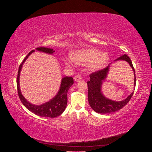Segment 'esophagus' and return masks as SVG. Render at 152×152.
Wrapping results in <instances>:
<instances>
[{"mask_svg": "<svg viewBox=\"0 0 152 152\" xmlns=\"http://www.w3.org/2000/svg\"><path fill=\"white\" fill-rule=\"evenodd\" d=\"M82 79V77L80 74H78L75 77H74V80L75 82H79V80H80Z\"/></svg>", "mask_w": 152, "mask_h": 152, "instance_id": "obj_1", "label": "esophagus"}]
</instances>
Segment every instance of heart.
<instances>
[{"label":"heart","mask_w":152,"mask_h":152,"mask_svg":"<svg viewBox=\"0 0 152 152\" xmlns=\"http://www.w3.org/2000/svg\"><path fill=\"white\" fill-rule=\"evenodd\" d=\"M72 60L77 65H89L91 70L96 72L102 70L107 65L109 56L107 53L95 49H81L72 52L70 54ZM65 65H69L70 62L68 59H64Z\"/></svg>","instance_id":"heart-1"}]
</instances>
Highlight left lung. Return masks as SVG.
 <instances>
[{"instance_id":"obj_1","label":"left lung","mask_w":152,"mask_h":152,"mask_svg":"<svg viewBox=\"0 0 152 152\" xmlns=\"http://www.w3.org/2000/svg\"><path fill=\"white\" fill-rule=\"evenodd\" d=\"M118 60H123L127 62L131 67L132 68L134 75V87L136 86V75L135 70L133 67L132 61L127 55L124 54L122 56L119 57L115 61ZM110 64L103 70H99L90 74V80L87 81V87H88V101L91 108L94 111L98 113H109L112 112H117L121 110L128 103L131 97L132 96L134 91L127 97L125 99L122 101H118L115 102L105 96L102 93V86L103 82L107 79V75L110 70Z\"/></svg>"}]
</instances>
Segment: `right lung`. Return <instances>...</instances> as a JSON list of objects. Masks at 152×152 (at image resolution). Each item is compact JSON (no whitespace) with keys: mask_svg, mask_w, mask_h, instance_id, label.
<instances>
[{"mask_svg":"<svg viewBox=\"0 0 152 152\" xmlns=\"http://www.w3.org/2000/svg\"><path fill=\"white\" fill-rule=\"evenodd\" d=\"M36 50H39L40 52H42L50 54H52L54 53V50H53V49L46 48H36ZM35 50H32L31 51H30L28 54V55H27L24 59V60L21 63V65L19 67V70H18L16 83L19 98L23 104L28 110H30V112L35 113L37 115L49 118H54L58 117L65 111V110L66 107L67 93L68 89H70V87L73 84V79L72 77L66 76L63 77L61 79L60 87H59V89L58 92V93L53 99L49 101L48 102L44 103L40 105H35L30 103L24 98V96L21 94L20 87V77L23 65V63L26 60V59L28 58L30 55Z\"/></svg>","mask_w":152,"mask_h":152,"instance_id":"right-lung-1","label":"right lung"}]
</instances>
